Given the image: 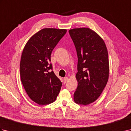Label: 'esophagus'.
<instances>
[{"label":"esophagus","mask_w":131,"mask_h":131,"mask_svg":"<svg viewBox=\"0 0 131 131\" xmlns=\"http://www.w3.org/2000/svg\"><path fill=\"white\" fill-rule=\"evenodd\" d=\"M68 80H69V78H68V77L64 78H63V83H66V82L68 81Z\"/></svg>","instance_id":"1"}]
</instances>
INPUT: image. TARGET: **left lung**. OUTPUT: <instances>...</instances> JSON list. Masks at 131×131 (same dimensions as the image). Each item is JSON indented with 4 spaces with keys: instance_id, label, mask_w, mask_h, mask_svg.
I'll return each instance as SVG.
<instances>
[{
    "instance_id": "8db88e82",
    "label": "left lung",
    "mask_w": 131,
    "mask_h": 131,
    "mask_svg": "<svg viewBox=\"0 0 131 131\" xmlns=\"http://www.w3.org/2000/svg\"><path fill=\"white\" fill-rule=\"evenodd\" d=\"M78 56V87L74 101L87 105L95 101L106 85L109 62L106 46L95 31L88 27L69 31Z\"/></svg>"
}]
</instances>
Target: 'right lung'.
<instances>
[{
    "label": "right lung",
    "mask_w": 131,
    "mask_h": 131,
    "mask_svg": "<svg viewBox=\"0 0 131 131\" xmlns=\"http://www.w3.org/2000/svg\"><path fill=\"white\" fill-rule=\"evenodd\" d=\"M66 29L45 28L29 39L22 53L20 77L27 95L39 105L53 102L59 93L62 83L49 63L53 49Z\"/></svg>",
    "instance_id": "1"
}]
</instances>
